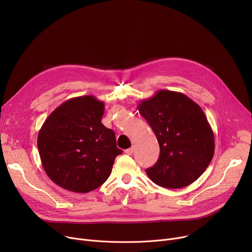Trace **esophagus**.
<instances>
[{
  "mask_svg": "<svg viewBox=\"0 0 252 252\" xmlns=\"http://www.w3.org/2000/svg\"><path fill=\"white\" fill-rule=\"evenodd\" d=\"M134 147H130V148H128V149H126V153L127 154V155H131V154H133L134 153Z\"/></svg>",
  "mask_w": 252,
  "mask_h": 252,
  "instance_id": "34e87169",
  "label": "esophagus"
}]
</instances>
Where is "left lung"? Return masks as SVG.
<instances>
[{
	"instance_id": "1",
	"label": "left lung",
	"mask_w": 252,
	"mask_h": 252,
	"mask_svg": "<svg viewBox=\"0 0 252 252\" xmlns=\"http://www.w3.org/2000/svg\"><path fill=\"white\" fill-rule=\"evenodd\" d=\"M160 147L157 162L146 169L156 185L179 189L191 185L209 165L215 136L203 110L179 92L159 90L138 104Z\"/></svg>"
}]
</instances>
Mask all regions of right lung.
Here are the masks:
<instances>
[{
	"mask_svg": "<svg viewBox=\"0 0 252 252\" xmlns=\"http://www.w3.org/2000/svg\"><path fill=\"white\" fill-rule=\"evenodd\" d=\"M104 102L94 96L71 98L45 121L37 136L39 157L47 176L59 187L88 193L108 179L115 157L114 131L101 119Z\"/></svg>",
	"mask_w": 252,
	"mask_h": 252,
	"instance_id": "add662e5",
	"label": "right lung"
}]
</instances>
